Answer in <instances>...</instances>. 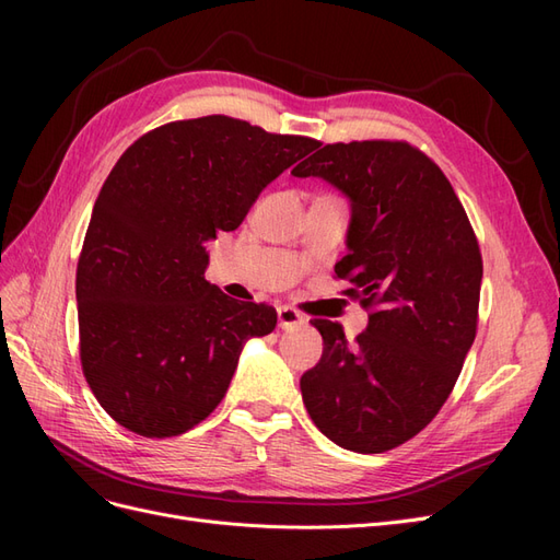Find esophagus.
<instances>
[{
    "instance_id": "obj_1",
    "label": "esophagus",
    "mask_w": 560,
    "mask_h": 560,
    "mask_svg": "<svg viewBox=\"0 0 560 560\" xmlns=\"http://www.w3.org/2000/svg\"><path fill=\"white\" fill-rule=\"evenodd\" d=\"M303 322H306V317H303L296 308H292V306H280V308H278V325H280L282 329L301 327Z\"/></svg>"
}]
</instances>
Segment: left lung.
<instances>
[{"mask_svg":"<svg viewBox=\"0 0 560 560\" xmlns=\"http://www.w3.org/2000/svg\"><path fill=\"white\" fill-rule=\"evenodd\" d=\"M292 175L350 198L348 254L334 270L369 313L352 343L338 322L311 319L325 348L301 376L303 404L338 446L397 448L442 409L477 336V233L442 167L406 140L325 144Z\"/></svg>","mask_w":560,"mask_h":560,"instance_id":"1","label":"left lung"}]
</instances>
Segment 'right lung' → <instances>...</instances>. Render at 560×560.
<instances>
[{
  "label": "right lung",
  "mask_w": 560,
  "mask_h": 560,
  "mask_svg": "<svg viewBox=\"0 0 560 560\" xmlns=\"http://www.w3.org/2000/svg\"><path fill=\"white\" fill-rule=\"evenodd\" d=\"M319 142L212 114L144 132L95 200L77 264L79 358L100 406L165 439L224 399L249 336L276 329L268 303L206 280V241L235 231L266 184Z\"/></svg>",
  "instance_id": "right-lung-1"
}]
</instances>
